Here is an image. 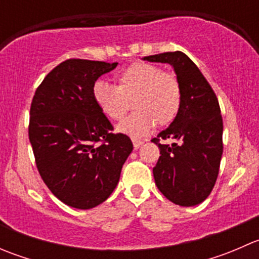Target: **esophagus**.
Returning a JSON list of instances; mask_svg holds the SVG:
<instances>
[{"label": "esophagus", "instance_id": "obj_1", "mask_svg": "<svg viewBox=\"0 0 259 259\" xmlns=\"http://www.w3.org/2000/svg\"><path fill=\"white\" fill-rule=\"evenodd\" d=\"M143 144H144V142H142V140L133 139V145H134V149H139Z\"/></svg>", "mask_w": 259, "mask_h": 259}]
</instances>
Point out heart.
I'll return each instance as SVG.
<instances>
[{
    "instance_id": "obj_1",
    "label": "heart",
    "mask_w": 259,
    "mask_h": 259,
    "mask_svg": "<svg viewBox=\"0 0 259 259\" xmlns=\"http://www.w3.org/2000/svg\"><path fill=\"white\" fill-rule=\"evenodd\" d=\"M119 85L98 80L93 85V99L99 110L110 120H121L134 99V114L117 125V132L140 139L148 135L156 121H173L182 106V88L170 72L148 62H135L117 75Z\"/></svg>"
}]
</instances>
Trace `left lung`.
Masks as SVG:
<instances>
[{
  "instance_id": "obj_1",
  "label": "left lung",
  "mask_w": 259,
  "mask_h": 259,
  "mask_svg": "<svg viewBox=\"0 0 259 259\" xmlns=\"http://www.w3.org/2000/svg\"><path fill=\"white\" fill-rule=\"evenodd\" d=\"M169 64L182 88V106L171 124L154 138L160 156L153 174L166 199L182 207L198 205L215 184L223 153V121L218 100L197 65L182 51L143 57ZM170 139L171 145H160Z\"/></svg>"
}]
</instances>
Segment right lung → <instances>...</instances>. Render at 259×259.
Wrapping results in <instances>:
<instances>
[{
    "mask_svg": "<svg viewBox=\"0 0 259 259\" xmlns=\"http://www.w3.org/2000/svg\"><path fill=\"white\" fill-rule=\"evenodd\" d=\"M117 62L66 60L36 90L28 137L38 173L52 194L76 209L105 202L133 151L126 135L113 125L93 99V85Z\"/></svg>",
    "mask_w": 259,
    "mask_h": 259,
    "instance_id": "1",
    "label": "right lung"
}]
</instances>
